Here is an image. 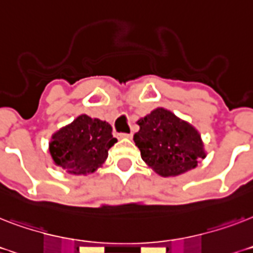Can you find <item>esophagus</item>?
Wrapping results in <instances>:
<instances>
[{"label":"esophagus","mask_w":253,"mask_h":253,"mask_svg":"<svg viewBox=\"0 0 253 253\" xmlns=\"http://www.w3.org/2000/svg\"><path fill=\"white\" fill-rule=\"evenodd\" d=\"M119 136H121V138H127V139H131V136H132V134H121L119 135Z\"/></svg>","instance_id":"1"}]
</instances>
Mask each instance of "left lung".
I'll list each match as a JSON object with an SVG mask.
<instances>
[{
	"label": "left lung",
	"mask_w": 253,
	"mask_h": 253,
	"mask_svg": "<svg viewBox=\"0 0 253 253\" xmlns=\"http://www.w3.org/2000/svg\"><path fill=\"white\" fill-rule=\"evenodd\" d=\"M136 123L140 128L134 135L135 146L143 162L160 176L182 174L206 158L198 130L164 107H156Z\"/></svg>",
	"instance_id": "obj_1"
}]
</instances>
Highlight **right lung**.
I'll list each match as a JSON object with an SVG mask.
<instances>
[{
    "label": "right lung",
    "instance_id": "right-lung-1",
    "mask_svg": "<svg viewBox=\"0 0 253 253\" xmlns=\"http://www.w3.org/2000/svg\"><path fill=\"white\" fill-rule=\"evenodd\" d=\"M106 121L79 115L51 136L49 155L55 166L77 176L94 173L106 162L109 150L117 143Z\"/></svg>",
    "mask_w": 253,
    "mask_h": 253
}]
</instances>
